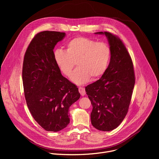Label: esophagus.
I'll use <instances>...</instances> for the list:
<instances>
[{
  "instance_id": "1",
  "label": "esophagus",
  "mask_w": 159,
  "mask_h": 159,
  "mask_svg": "<svg viewBox=\"0 0 159 159\" xmlns=\"http://www.w3.org/2000/svg\"><path fill=\"white\" fill-rule=\"evenodd\" d=\"M79 91L80 94H81V96H82L85 94V90L84 87H79Z\"/></svg>"
}]
</instances>
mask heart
I'll use <instances>...</instances> for the list:
<instances>
[{
	"label": "heart",
	"instance_id": "1",
	"mask_svg": "<svg viewBox=\"0 0 159 159\" xmlns=\"http://www.w3.org/2000/svg\"><path fill=\"white\" fill-rule=\"evenodd\" d=\"M111 56V48L104 42H97L79 36L68 42L66 51L57 49L55 60L61 71L70 77L74 66L71 80L77 84H84L91 77L97 79L106 70Z\"/></svg>",
	"mask_w": 159,
	"mask_h": 159
}]
</instances>
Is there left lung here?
Instances as JSON below:
<instances>
[{
	"mask_svg": "<svg viewBox=\"0 0 159 159\" xmlns=\"http://www.w3.org/2000/svg\"><path fill=\"white\" fill-rule=\"evenodd\" d=\"M104 34L111 50L110 62L101 78L85 87L93 105L90 120L101 131L116 128L125 118L131 102L135 77L131 58L120 38L111 33Z\"/></svg>",
	"mask_w": 159,
	"mask_h": 159,
	"instance_id": "left-lung-1",
	"label": "left lung"
}]
</instances>
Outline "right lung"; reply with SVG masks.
I'll return each instance as SVG.
<instances>
[{
  "label": "right lung",
  "mask_w": 159,
  "mask_h": 159,
  "mask_svg": "<svg viewBox=\"0 0 159 159\" xmlns=\"http://www.w3.org/2000/svg\"><path fill=\"white\" fill-rule=\"evenodd\" d=\"M65 33H37L26 51L22 82L26 104L35 121L45 130L58 131L70 123L69 109L80 97L77 86L64 77L53 49Z\"/></svg>",
  "instance_id": "obj_1"
}]
</instances>
